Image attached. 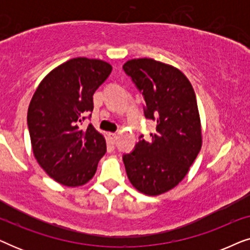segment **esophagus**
Masks as SVG:
<instances>
[{"label": "esophagus", "mask_w": 250, "mask_h": 250, "mask_svg": "<svg viewBox=\"0 0 250 250\" xmlns=\"http://www.w3.org/2000/svg\"><path fill=\"white\" fill-rule=\"evenodd\" d=\"M108 136H109V139L111 140V142L115 143L116 141H117V134H116V133H109Z\"/></svg>", "instance_id": "obj_1"}]
</instances>
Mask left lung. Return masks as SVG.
Returning a JSON list of instances; mask_svg holds the SVG:
<instances>
[{
    "instance_id": "left-lung-1",
    "label": "left lung",
    "mask_w": 250,
    "mask_h": 250,
    "mask_svg": "<svg viewBox=\"0 0 250 250\" xmlns=\"http://www.w3.org/2000/svg\"><path fill=\"white\" fill-rule=\"evenodd\" d=\"M123 69L142 93L145 116L157 123L146 141L140 135L123 156L133 187L158 196L176 187L201 149V125L193 87L182 71L149 58L128 60Z\"/></svg>"
}]
</instances>
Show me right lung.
<instances>
[{
    "instance_id": "1",
    "label": "right lung",
    "mask_w": 250,
    "mask_h": 250,
    "mask_svg": "<svg viewBox=\"0 0 250 250\" xmlns=\"http://www.w3.org/2000/svg\"><path fill=\"white\" fill-rule=\"evenodd\" d=\"M111 70L105 61L74 58L50 71L33 95L27 114L33 152L58 183H87L107 151L104 138L93 125L82 124L91 117L94 92Z\"/></svg>"
}]
</instances>
